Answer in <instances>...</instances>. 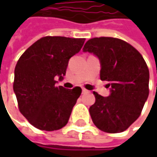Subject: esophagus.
Listing matches in <instances>:
<instances>
[{"label": "esophagus", "mask_w": 157, "mask_h": 157, "mask_svg": "<svg viewBox=\"0 0 157 157\" xmlns=\"http://www.w3.org/2000/svg\"><path fill=\"white\" fill-rule=\"evenodd\" d=\"M88 93V91L86 90V89H85V88H83L82 89V94H87Z\"/></svg>", "instance_id": "34e87169"}]
</instances>
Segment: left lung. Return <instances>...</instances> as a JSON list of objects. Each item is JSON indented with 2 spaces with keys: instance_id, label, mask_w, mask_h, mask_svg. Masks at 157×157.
Segmentation results:
<instances>
[{
  "instance_id": "1",
  "label": "left lung",
  "mask_w": 157,
  "mask_h": 157,
  "mask_svg": "<svg viewBox=\"0 0 157 157\" xmlns=\"http://www.w3.org/2000/svg\"><path fill=\"white\" fill-rule=\"evenodd\" d=\"M83 52L99 58L100 79L110 87L108 97L94 92L95 103L89 108L93 122L103 132H123L140 116L148 97L146 62L133 46L113 37L88 40Z\"/></svg>"
}]
</instances>
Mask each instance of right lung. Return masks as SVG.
Wrapping results in <instances>:
<instances>
[{
  "label": "right lung",
  "mask_w": 157,
  "mask_h": 157,
  "mask_svg": "<svg viewBox=\"0 0 157 157\" xmlns=\"http://www.w3.org/2000/svg\"><path fill=\"white\" fill-rule=\"evenodd\" d=\"M85 38L45 36L19 58L15 68L14 93L19 110L35 128L45 131L64 127L81 94V88L57 86L65 76L71 57L78 53Z\"/></svg>",
  "instance_id": "add662e5"
}]
</instances>
